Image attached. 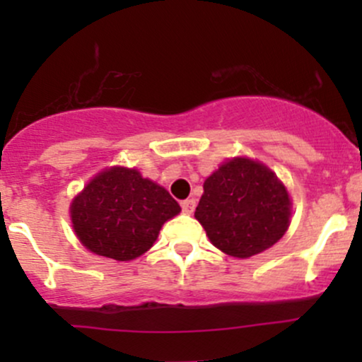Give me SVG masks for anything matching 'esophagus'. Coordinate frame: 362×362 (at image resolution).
I'll use <instances>...</instances> for the list:
<instances>
[{"label": "esophagus", "mask_w": 362, "mask_h": 362, "mask_svg": "<svg viewBox=\"0 0 362 362\" xmlns=\"http://www.w3.org/2000/svg\"><path fill=\"white\" fill-rule=\"evenodd\" d=\"M182 206V211L187 214H192L194 209H195V199H185V201L180 202Z\"/></svg>", "instance_id": "obj_1"}]
</instances>
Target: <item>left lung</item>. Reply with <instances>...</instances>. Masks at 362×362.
Listing matches in <instances>:
<instances>
[{"instance_id":"obj_1","label":"left lung","mask_w":362,"mask_h":362,"mask_svg":"<svg viewBox=\"0 0 362 362\" xmlns=\"http://www.w3.org/2000/svg\"><path fill=\"white\" fill-rule=\"evenodd\" d=\"M291 201L277 177L257 161L235 158L204 182L195 218L211 243L247 259L267 250L289 226Z\"/></svg>"}]
</instances>
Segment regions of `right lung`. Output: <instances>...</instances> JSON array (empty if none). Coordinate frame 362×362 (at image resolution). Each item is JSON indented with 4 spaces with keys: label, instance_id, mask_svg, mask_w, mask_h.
I'll return each mask as SVG.
<instances>
[{
    "label": "right lung",
    "instance_id": "1",
    "mask_svg": "<svg viewBox=\"0 0 362 362\" xmlns=\"http://www.w3.org/2000/svg\"><path fill=\"white\" fill-rule=\"evenodd\" d=\"M180 206L163 187L138 170L110 168L98 173L71 204L80 242L97 255L132 260L153 247L167 219Z\"/></svg>",
    "mask_w": 362,
    "mask_h": 362
}]
</instances>
